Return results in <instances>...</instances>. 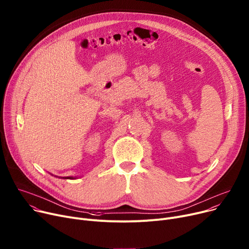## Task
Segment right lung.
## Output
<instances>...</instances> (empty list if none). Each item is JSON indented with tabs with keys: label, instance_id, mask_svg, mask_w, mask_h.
<instances>
[{
	"label": "right lung",
	"instance_id": "right-lung-1",
	"mask_svg": "<svg viewBox=\"0 0 249 249\" xmlns=\"http://www.w3.org/2000/svg\"><path fill=\"white\" fill-rule=\"evenodd\" d=\"M64 178V179H73L74 178H72V177H66V178Z\"/></svg>",
	"mask_w": 249,
	"mask_h": 249
}]
</instances>
